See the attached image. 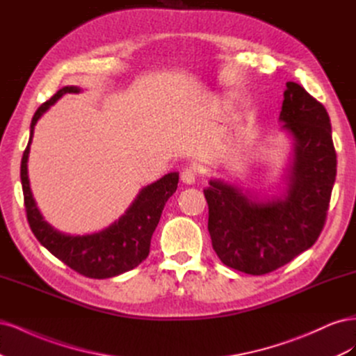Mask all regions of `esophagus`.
Returning <instances> with one entry per match:
<instances>
[{
  "instance_id": "34e87169",
  "label": "esophagus",
  "mask_w": 356,
  "mask_h": 356,
  "mask_svg": "<svg viewBox=\"0 0 356 356\" xmlns=\"http://www.w3.org/2000/svg\"><path fill=\"white\" fill-rule=\"evenodd\" d=\"M197 179V169L195 166H187L181 172V181L184 184H195Z\"/></svg>"
}]
</instances>
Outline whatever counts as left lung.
Returning <instances> with one entry per match:
<instances>
[{"label": "left lung", "mask_w": 356, "mask_h": 356, "mask_svg": "<svg viewBox=\"0 0 356 356\" xmlns=\"http://www.w3.org/2000/svg\"><path fill=\"white\" fill-rule=\"evenodd\" d=\"M279 120L294 138L286 196L260 202L220 179L204 188L212 248L234 270L266 275L309 250L324 229L337 172L325 106L288 81Z\"/></svg>", "instance_id": "left-lung-1"}]
</instances>
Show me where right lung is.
Masks as SVG:
<instances>
[{
	"label": "right lung",
	"mask_w": 356,
	"mask_h": 356,
	"mask_svg": "<svg viewBox=\"0 0 356 356\" xmlns=\"http://www.w3.org/2000/svg\"><path fill=\"white\" fill-rule=\"evenodd\" d=\"M79 92L80 89L75 86H67L35 111L31 122L29 143L20 163V179L26 218L38 242L77 273L92 279H106L132 270L148 257L152 236L159 224L161 211L178 187V174L172 172L143 188L123 217L99 233L71 236L53 229L42 220L32 199L26 166L29 145L34 126L41 114L47 111L49 106L55 104L62 95Z\"/></svg>",
	"instance_id": "add662e5"
}]
</instances>
